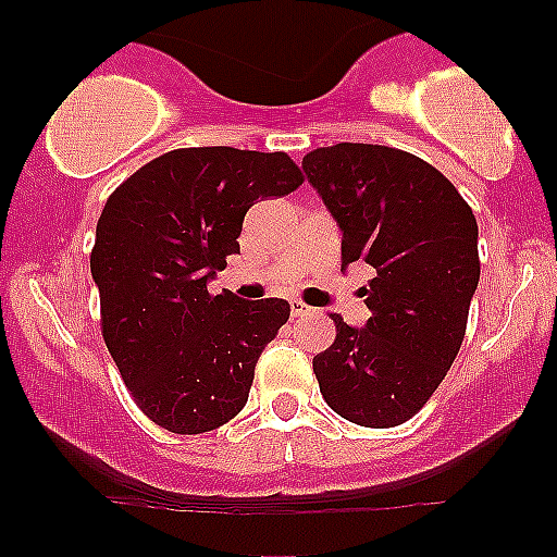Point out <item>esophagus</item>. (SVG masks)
Listing matches in <instances>:
<instances>
[{
  "instance_id": "34e87169",
  "label": "esophagus",
  "mask_w": 557,
  "mask_h": 557,
  "mask_svg": "<svg viewBox=\"0 0 557 557\" xmlns=\"http://www.w3.org/2000/svg\"><path fill=\"white\" fill-rule=\"evenodd\" d=\"M309 306H306V304H300V300H290V314L293 317H306V314H309Z\"/></svg>"
}]
</instances>
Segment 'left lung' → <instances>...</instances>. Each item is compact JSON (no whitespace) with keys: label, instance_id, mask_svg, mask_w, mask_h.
Wrapping results in <instances>:
<instances>
[{"label":"left lung","instance_id":"left-lung-1","mask_svg":"<svg viewBox=\"0 0 557 557\" xmlns=\"http://www.w3.org/2000/svg\"><path fill=\"white\" fill-rule=\"evenodd\" d=\"M304 172L343 233V270H374L361 293L363 327L335 319V343L314 356L324 400L361 426L403 424L456 361L479 285L476 220L443 172L374 144L304 157Z\"/></svg>","mask_w":557,"mask_h":557}]
</instances>
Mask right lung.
Wrapping results in <instances>:
<instances>
[{"label": "right lung", "instance_id": "1", "mask_svg": "<svg viewBox=\"0 0 557 557\" xmlns=\"http://www.w3.org/2000/svg\"><path fill=\"white\" fill-rule=\"evenodd\" d=\"M300 183L283 151L203 146L157 157L107 198L91 251L101 332L154 424L201 434L243 411L290 304L212 296L209 283L240 253L248 209Z\"/></svg>", "mask_w": 557, "mask_h": 557}]
</instances>
